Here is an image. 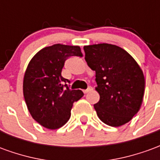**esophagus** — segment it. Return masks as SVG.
I'll return each mask as SVG.
<instances>
[{"instance_id": "obj_1", "label": "esophagus", "mask_w": 160, "mask_h": 160, "mask_svg": "<svg viewBox=\"0 0 160 160\" xmlns=\"http://www.w3.org/2000/svg\"><path fill=\"white\" fill-rule=\"evenodd\" d=\"M92 90V88L91 87H89L88 88H87V89H86V90H83V92L85 94H87V92H91Z\"/></svg>"}]
</instances>
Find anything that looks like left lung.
<instances>
[{
    "label": "left lung",
    "instance_id": "left-lung-1",
    "mask_svg": "<svg viewBox=\"0 0 160 160\" xmlns=\"http://www.w3.org/2000/svg\"><path fill=\"white\" fill-rule=\"evenodd\" d=\"M85 60L96 72L95 88L100 98L94 109L98 118L111 127L127 123L137 113L145 92L141 67L128 53L114 44L84 46Z\"/></svg>",
    "mask_w": 160,
    "mask_h": 160
}]
</instances>
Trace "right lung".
<instances>
[{"label":"right lung","mask_w":160,"mask_h":160,"mask_svg":"<svg viewBox=\"0 0 160 160\" xmlns=\"http://www.w3.org/2000/svg\"><path fill=\"white\" fill-rule=\"evenodd\" d=\"M83 56L80 46L56 43L33 56L23 80V93L30 114L42 127L57 129L71 116L73 104L83 97L80 90H70L62 76L64 62L70 56Z\"/></svg>","instance_id":"right-lung-1"}]
</instances>
